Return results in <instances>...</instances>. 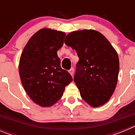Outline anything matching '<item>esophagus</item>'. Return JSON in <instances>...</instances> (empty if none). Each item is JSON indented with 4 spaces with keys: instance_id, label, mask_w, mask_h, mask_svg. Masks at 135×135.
I'll return each instance as SVG.
<instances>
[{
    "instance_id": "esophagus-1",
    "label": "esophagus",
    "mask_w": 135,
    "mask_h": 135,
    "mask_svg": "<svg viewBox=\"0 0 135 135\" xmlns=\"http://www.w3.org/2000/svg\"><path fill=\"white\" fill-rule=\"evenodd\" d=\"M69 73L71 74V76H73V74H74V68H71L69 70Z\"/></svg>"
}]
</instances>
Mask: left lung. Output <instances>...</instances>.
Masks as SVG:
<instances>
[{
  "instance_id": "8db88e82",
  "label": "left lung",
  "mask_w": 135,
  "mask_h": 135,
  "mask_svg": "<svg viewBox=\"0 0 135 135\" xmlns=\"http://www.w3.org/2000/svg\"><path fill=\"white\" fill-rule=\"evenodd\" d=\"M64 42L79 57L74 80L81 97L94 108L104 105L118 82L120 65L115 50L103 34L93 30L71 32Z\"/></svg>"
}]
</instances>
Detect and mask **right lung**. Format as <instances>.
Here are the masks:
<instances>
[{"mask_svg": "<svg viewBox=\"0 0 135 135\" xmlns=\"http://www.w3.org/2000/svg\"><path fill=\"white\" fill-rule=\"evenodd\" d=\"M65 34L43 28L30 38L21 53L19 65L20 79L34 103L50 107L59 101L65 87L73 78L63 70L57 51L64 45Z\"/></svg>", "mask_w": 135, "mask_h": 135, "instance_id": "1", "label": "right lung"}]
</instances>
